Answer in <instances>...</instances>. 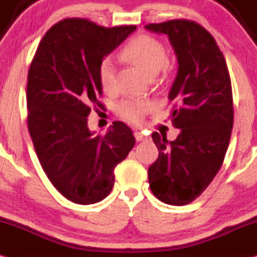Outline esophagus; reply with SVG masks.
I'll return each instance as SVG.
<instances>
[{"mask_svg":"<svg viewBox=\"0 0 257 257\" xmlns=\"http://www.w3.org/2000/svg\"><path fill=\"white\" fill-rule=\"evenodd\" d=\"M135 137H136V140H137L138 142H141V141H146L147 138H148L147 136L142 134L141 131H136V132H135Z\"/></svg>","mask_w":257,"mask_h":257,"instance_id":"obj_1","label":"esophagus"}]
</instances>
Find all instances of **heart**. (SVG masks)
<instances>
[{"label": "heart", "mask_w": 257, "mask_h": 257, "mask_svg": "<svg viewBox=\"0 0 257 257\" xmlns=\"http://www.w3.org/2000/svg\"><path fill=\"white\" fill-rule=\"evenodd\" d=\"M120 57L140 68L148 78H154L167 62V51L158 38L141 35L122 48ZM98 80L105 92L111 91L115 86V66L110 57H104L99 63ZM149 110V103L134 98L123 99L116 107L117 114L130 122H141Z\"/></svg>", "instance_id": "obj_1"}]
</instances>
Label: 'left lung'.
I'll list each match as a JSON object with an SVG mask.
<instances>
[{
	"instance_id": "8db88e82",
	"label": "left lung",
	"mask_w": 257,
	"mask_h": 257,
	"mask_svg": "<svg viewBox=\"0 0 257 257\" xmlns=\"http://www.w3.org/2000/svg\"><path fill=\"white\" fill-rule=\"evenodd\" d=\"M146 29L167 35L177 55L168 99L172 123L180 130L172 142L152 135L159 158L148 170L149 185L160 201L184 206L208 188L224 162L233 126L230 74L215 39L200 24L176 19Z\"/></svg>"
}]
</instances>
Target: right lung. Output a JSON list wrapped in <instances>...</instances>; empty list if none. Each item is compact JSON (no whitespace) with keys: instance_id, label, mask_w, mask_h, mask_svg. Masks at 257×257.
I'll list each match as a JSON object with an SVG mask.
<instances>
[{"instance_id":"add662e5","label":"right lung","mask_w":257,"mask_h":257,"mask_svg":"<svg viewBox=\"0 0 257 257\" xmlns=\"http://www.w3.org/2000/svg\"><path fill=\"white\" fill-rule=\"evenodd\" d=\"M136 26L103 27L80 18L55 24L42 38L27 74V127L42 168L63 197L97 203L114 185V168L136 140L114 121L104 136L87 127L92 105L102 107L98 66Z\"/></svg>"}]
</instances>
